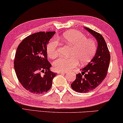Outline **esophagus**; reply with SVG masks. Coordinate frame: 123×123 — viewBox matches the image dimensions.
<instances>
[{
	"label": "esophagus",
	"instance_id": "34e87169",
	"mask_svg": "<svg viewBox=\"0 0 123 123\" xmlns=\"http://www.w3.org/2000/svg\"><path fill=\"white\" fill-rule=\"evenodd\" d=\"M57 73H59V74H66V71H58Z\"/></svg>",
	"mask_w": 123,
	"mask_h": 123
}]
</instances>
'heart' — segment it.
I'll list each match as a JSON object with an SVG mask.
<instances>
[{"label":"heart","mask_w":123,"mask_h":123,"mask_svg":"<svg viewBox=\"0 0 123 123\" xmlns=\"http://www.w3.org/2000/svg\"><path fill=\"white\" fill-rule=\"evenodd\" d=\"M62 39L65 43L72 47L70 58L62 57L54 62V67L57 70L67 71L74 69L79 62L85 65L91 61L97 50V43L94 38H87L78 31H71L65 33ZM59 43L56 38L49 42L46 47L48 57L55 59L58 56Z\"/></svg>","instance_id":"1"}]
</instances>
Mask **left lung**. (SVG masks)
Listing matches in <instances>:
<instances>
[{"label":"left lung","instance_id":"left-lung-1","mask_svg":"<svg viewBox=\"0 0 123 123\" xmlns=\"http://www.w3.org/2000/svg\"><path fill=\"white\" fill-rule=\"evenodd\" d=\"M92 34L98 41L96 54L91 61L77 74L76 80L71 84V87L76 92L85 93L95 89L105 80L107 76L110 61V54L105 38L92 29L85 27Z\"/></svg>","mask_w":123,"mask_h":123}]
</instances>
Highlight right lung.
I'll return each mask as SVG.
<instances>
[{
	"label": "right lung",
	"instance_id": "add662e5",
	"mask_svg": "<svg viewBox=\"0 0 123 123\" xmlns=\"http://www.w3.org/2000/svg\"><path fill=\"white\" fill-rule=\"evenodd\" d=\"M55 32H40L29 35L18 45L14 68L18 81L25 89L40 94L50 89L56 74L50 70L46 47Z\"/></svg>",
	"mask_w": 123,
	"mask_h": 123
}]
</instances>
